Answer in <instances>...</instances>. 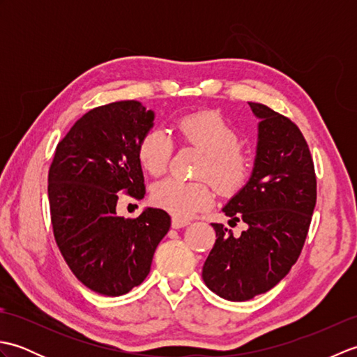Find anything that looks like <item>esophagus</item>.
Instances as JSON below:
<instances>
[{
	"mask_svg": "<svg viewBox=\"0 0 357 357\" xmlns=\"http://www.w3.org/2000/svg\"><path fill=\"white\" fill-rule=\"evenodd\" d=\"M188 224H190V222H188L187 219L176 218V216L172 218V227H173V229H184V227H187Z\"/></svg>",
	"mask_w": 357,
	"mask_h": 357,
	"instance_id": "esophagus-1",
	"label": "esophagus"
}]
</instances>
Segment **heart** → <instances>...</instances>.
<instances>
[{
    "label": "heart",
    "mask_w": 357,
    "mask_h": 357,
    "mask_svg": "<svg viewBox=\"0 0 357 357\" xmlns=\"http://www.w3.org/2000/svg\"><path fill=\"white\" fill-rule=\"evenodd\" d=\"M176 133L185 144L204 151L199 176L210 178L225 195L239 192L252 174V158L238 146L239 135L229 121L218 112L201 110L181 116ZM173 141L162 128H150L136 147L144 170L153 176L162 174L173 155ZM155 206L176 218H190L208 208L215 201V190L207 179L183 181L167 178L151 188Z\"/></svg>",
    "instance_id": "heart-1"
}]
</instances>
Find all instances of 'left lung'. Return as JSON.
Instances as JSON below:
<instances>
[{
  "mask_svg": "<svg viewBox=\"0 0 357 357\" xmlns=\"http://www.w3.org/2000/svg\"><path fill=\"white\" fill-rule=\"evenodd\" d=\"M257 124L255 167L248 183L222 208L229 222L248 229L234 238L211 224L216 242L202 279L227 301L242 302L271 290L298 261L316 206V173L308 144L293 121L248 102Z\"/></svg>",
  "mask_w": 357,
  "mask_h": 357,
  "instance_id": "obj_1",
  "label": "left lung"
}]
</instances>
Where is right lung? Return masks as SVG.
I'll use <instances>...</instances> for the list:
<instances>
[{"mask_svg":"<svg viewBox=\"0 0 357 357\" xmlns=\"http://www.w3.org/2000/svg\"><path fill=\"white\" fill-rule=\"evenodd\" d=\"M153 119L139 101L92 109L58 142L50 164L53 236L73 275L95 293L121 296L139 285L170 229L161 208L135 219L116 215L119 192L146 195L136 147Z\"/></svg>","mask_w":357,"mask_h":357,"instance_id":"1","label":"right lung"}]
</instances>
